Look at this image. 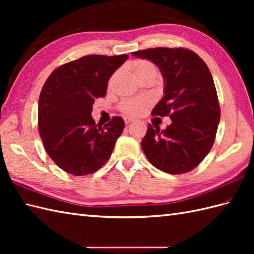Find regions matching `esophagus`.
I'll list each match as a JSON object with an SVG mask.
<instances>
[{"label": "esophagus", "mask_w": 254, "mask_h": 254, "mask_svg": "<svg viewBox=\"0 0 254 254\" xmlns=\"http://www.w3.org/2000/svg\"><path fill=\"white\" fill-rule=\"evenodd\" d=\"M134 120H133V119H131V118H128V117H126V118H124V122H126V124H127V126H128V124H130V123H132Z\"/></svg>", "instance_id": "34e87169"}]
</instances>
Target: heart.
Returning a JSON list of instances; mask_svg holds the SVG:
<instances>
[{
  "label": "heart",
  "instance_id": "obj_1",
  "mask_svg": "<svg viewBox=\"0 0 254 254\" xmlns=\"http://www.w3.org/2000/svg\"><path fill=\"white\" fill-rule=\"evenodd\" d=\"M132 68L138 79L146 76H157L158 75L157 67L155 66V64H153L152 62L147 60L134 61L132 64ZM116 77H117V74H113L111 76L109 80L110 86L113 84V82H115ZM150 104H152V99L143 97V98H134V99H128V100L123 101L120 108L124 113H127L128 116L138 117V116H142L143 113L147 110V108L150 106Z\"/></svg>",
  "mask_w": 254,
  "mask_h": 254
}]
</instances>
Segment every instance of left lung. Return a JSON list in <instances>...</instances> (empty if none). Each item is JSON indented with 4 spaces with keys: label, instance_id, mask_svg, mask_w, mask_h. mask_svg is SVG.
<instances>
[{
    "label": "left lung",
    "instance_id": "left-lung-1",
    "mask_svg": "<svg viewBox=\"0 0 254 254\" xmlns=\"http://www.w3.org/2000/svg\"><path fill=\"white\" fill-rule=\"evenodd\" d=\"M132 56L152 61L164 78V97L153 116H169L165 130L148 124L141 143L156 168L170 175L191 171L214 144L220 109L213 76L196 53L183 48H155Z\"/></svg>",
    "mask_w": 254,
    "mask_h": 254
}]
</instances>
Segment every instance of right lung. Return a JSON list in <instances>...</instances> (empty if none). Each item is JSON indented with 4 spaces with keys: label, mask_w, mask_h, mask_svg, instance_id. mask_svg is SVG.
<instances>
[{
    "label": "right lung",
    "mask_w": 254,
    "mask_h": 254,
    "mask_svg": "<svg viewBox=\"0 0 254 254\" xmlns=\"http://www.w3.org/2000/svg\"><path fill=\"white\" fill-rule=\"evenodd\" d=\"M127 58L86 56L56 68L46 80L38 102V127L48 155L67 174H93L111 156L123 119L97 126L91 111Z\"/></svg>",
    "instance_id": "add662e5"
}]
</instances>
